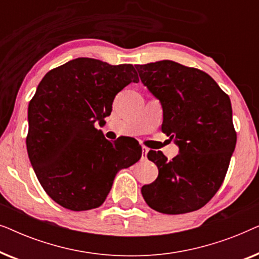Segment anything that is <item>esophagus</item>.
Listing matches in <instances>:
<instances>
[{
    "mask_svg": "<svg viewBox=\"0 0 259 259\" xmlns=\"http://www.w3.org/2000/svg\"><path fill=\"white\" fill-rule=\"evenodd\" d=\"M141 151H143V155H141V158L143 159H146V155H147V152H148V148L143 146L141 147Z\"/></svg>",
    "mask_w": 259,
    "mask_h": 259,
    "instance_id": "34e87169",
    "label": "esophagus"
}]
</instances>
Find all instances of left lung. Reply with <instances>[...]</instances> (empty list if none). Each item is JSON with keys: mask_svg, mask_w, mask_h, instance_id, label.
<instances>
[{"mask_svg": "<svg viewBox=\"0 0 259 259\" xmlns=\"http://www.w3.org/2000/svg\"><path fill=\"white\" fill-rule=\"evenodd\" d=\"M136 68L162 106V132L179 146L172 160L148 152L159 175L141 187L144 199L165 214L199 210L222 186L236 147L229 95L203 70L169 60Z\"/></svg>", "mask_w": 259, "mask_h": 259, "instance_id": "left-lung-1", "label": "left lung"}]
</instances>
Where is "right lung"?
Wrapping results in <instances>:
<instances>
[{"label":"right lung","mask_w":259,"mask_h":259,"mask_svg":"<svg viewBox=\"0 0 259 259\" xmlns=\"http://www.w3.org/2000/svg\"><path fill=\"white\" fill-rule=\"evenodd\" d=\"M138 81L132 65L77 58L38 83L28 107V157L46 193L62 207H99L116 173L141 158L136 140L111 143L94 126L111 114L115 95Z\"/></svg>","instance_id":"add662e5"}]
</instances>
